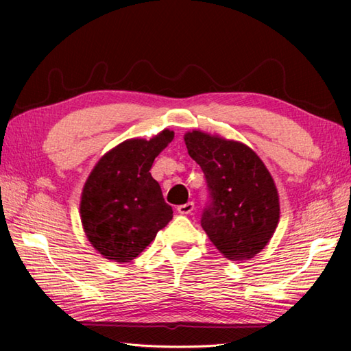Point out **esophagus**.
<instances>
[{"instance_id": "34e87169", "label": "esophagus", "mask_w": 351, "mask_h": 351, "mask_svg": "<svg viewBox=\"0 0 351 351\" xmlns=\"http://www.w3.org/2000/svg\"><path fill=\"white\" fill-rule=\"evenodd\" d=\"M193 211H195V204H193V202H187V204L178 206V213L182 214V215L191 214Z\"/></svg>"}]
</instances>
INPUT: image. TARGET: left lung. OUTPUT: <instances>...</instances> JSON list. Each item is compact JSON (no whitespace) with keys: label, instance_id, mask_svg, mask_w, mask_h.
Listing matches in <instances>:
<instances>
[{"label":"left lung","instance_id":"1","mask_svg":"<svg viewBox=\"0 0 351 351\" xmlns=\"http://www.w3.org/2000/svg\"><path fill=\"white\" fill-rule=\"evenodd\" d=\"M189 155L204 170L211 204L202 214L208 238L223 256L243 263L271 240L280 217L279 195L263 160L241 141L193 130Z\"/></svg>","mask_w":351,"mask_h":351}]
</instances>
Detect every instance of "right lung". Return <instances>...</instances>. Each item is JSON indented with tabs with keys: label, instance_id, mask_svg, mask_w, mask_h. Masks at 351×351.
Instances as JSON below:
<instances>
[{
	"label": "right lung",
	"instance_id": "right-lung-1",
	"mask_svg": "<svg viewBox=\"0 0 351 351\" xmlns=\"http://www.w3.org/2000/svg\"><path fill=\"white\" fill-rule=\"evenodd\" d=\"M171 140L170 130L151 140H125L95 164L81 193L80 215L87 240L104 258L136 259L173 217L149 171Z\"/></svg>",
	"mask_w": 351,
	"mask_h": 351
}]
</instances>
